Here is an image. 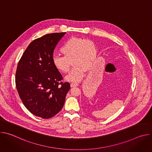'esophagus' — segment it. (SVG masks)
I'll return each instance as SVG.
<instances>
[{
    "mask_svg": "<svg viewBox=\"0 0 152 152\" xmlns=\"http://www.w3.org/2000/svg\"><path fill=\"white\" fill-rule=\"evenodd\" d=\"M71 87H74V86H79V84L77 83H72L70 84Z\"/></svg>",
    "mask_w": 152,
    "mask_h": 152,
    "instance_id": "34e87169",
    "label": "esophagus"
}]
</instances>
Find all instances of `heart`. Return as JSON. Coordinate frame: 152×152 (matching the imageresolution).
Listing matches in <instances>:
<instances>
[{"label":"heart","mask_w":152,"mask_h":152,"mask_svg":"<svg viewBox=\"0 0 152 152\" xmlns=\"http://www.w3.org/2000/svg\"><path fill=\"white\" fill-rule=\"evenodd\" d=\"M60 51L64 56H53V66L59 72L66 73L72 61L75 67L66 79L73 82H79L83 78L86 70L94 63L97 55L96 46L92 41L77 37L69 38Z\"/></svg>","instance_id":"heart-1"}]
</instances>
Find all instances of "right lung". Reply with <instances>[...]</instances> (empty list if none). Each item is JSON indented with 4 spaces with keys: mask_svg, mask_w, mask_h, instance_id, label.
<instances>
[{
    "mask_svg": "<svg viewBox=\"0 0 152 152\" xmlns=\"http://www.w3.org/2000/svg\"><path fill=\"white\" fill-rule=\"evenodd\" d=\"M66 32L49 34L34 39L20 59L15 85L23 104L32 114L46 119L61 110L70 88L53 66V51Z\"/></svg>",
    "mask_w": 152,
    "mask_h": 152,
    "instance_id": "add662e5",
    "label": "right lung"
}]
</instances>
